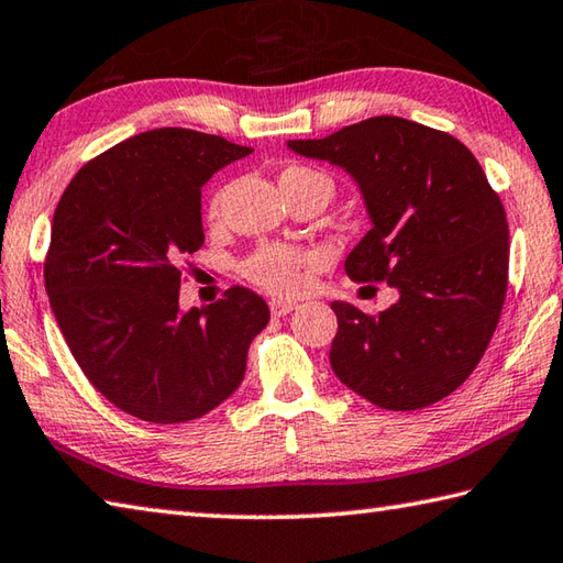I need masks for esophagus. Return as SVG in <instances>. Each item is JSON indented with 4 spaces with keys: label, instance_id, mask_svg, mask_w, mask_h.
<instances>
[{
    "label": "esophagus",
    "instance_id": "esophagus-1",
    "mask_svg": "<svg viewBox=\"0 0 563 563\" xmlns=\"http://www.w3.org/2000/svg\"><path fill=\"white\" fill-rule=\"evenodd\" d=\"M295 308H298V305H295L292 300H283V298H273V300H271V312H273L275 317L290 314Z\"/></svg>",
    "mask_w": 563,
    "mask_h": 563
}]
</instances>
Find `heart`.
<instances>
[{"label": "heart", "instance_id": "1", "mask_svg": "<svg viewBox=\"0 0 563 563\" xmlns=\"http://www.w3.org/2000/svg\"><path fill=\"white\" fill-rule=\"evenodd\" d=\"M302 184H327L332 191V179L305 165H288L280 172V187H302ZM221 194H213L209 201V219L217 221L221 217ZM314 261L310 251L280 246V243H265L246 255L241 271L246 278L265 290L273 292H292L300 285L302 268Z\"/></svg>", "mask_w": 563, "mask_h": 563}]
</instances>
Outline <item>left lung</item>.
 <instances>
[{"mask_svg": "<svg viewBox=\"0 0 563 563\" xmlns=\"http://www.w3.org/2000/svg\"><path fill=\"white\" fill-rule=\"evenodd\" d=\"M288 147L356 179L372 229L344 271L398 290L376 314L332 302L336 379L388 411L451 396L483 360L507 295V217L479 162L448 132L394 115Z\"/></svg>", "mask_w": 563, "mask_h": 563, "instance_id": "obj_1", "label": "left lung"}]
</instances>
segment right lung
<instances>
[{
  "instance_id": "1",
  "label": "right lung",
  "mask_w": 563,
  "mask_h": 563,
  "mask_svg": "<svg viewBox=\"0 0 563 563\" xmlns=\"http://www.w3.org/2000/svg\"><path fill=\"white\" fill-rule=\"evenodd\" d=\"M251 152L197 130L142 132L86 162L54 211L51 310L88 382L140 421L187 423L227 401L271 320L241 285L179 310L181 258L203 243L201 187Z\"/></svg>"
}]
</instances>
